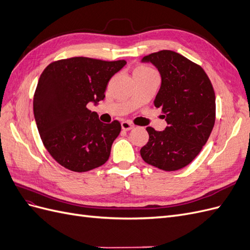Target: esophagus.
I'll return each mask as SVG.
<instances>
[{
	"label": "esophagus",
	"mask_w": 250,
	"mask_h": 250,
	"mask_svg": "<svg viewBox=\"0 0 250 250\" xmlns=\"http://www.w3.org/2000/svg\"><path fill=\"white\" fill-rule=\"evenodd\" d=\"M121 127H122V129L125 130V131H128V130H131L133 128V125L128 122V121H123L122 123H121Z\"/></svg>",
	"instance_id": "obj_1"
}]
</instances>
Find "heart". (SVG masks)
Listing matches in <instances>:
<instances>
[{
	"instance_id": "b5f03b06",
	"label": "heart",
	"mask_w": 250,
	"mask_h": 250,
	"mask_svg": "<svg viewBox=\"0 0 250 250\" xmlns=\"http://www.w3.org/2000/svg\"><path fill=\"white\" fill-rule=\"evenodd\" d=\"M151 73H154L152 70L149 69L147 66H139L137 70L134 71L133 75H139V74H151Z\"/></svg>"
}]
</instances>
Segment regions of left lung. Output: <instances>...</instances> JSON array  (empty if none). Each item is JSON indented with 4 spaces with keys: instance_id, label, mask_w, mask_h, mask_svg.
I'll return each instance as SVG.
<instances>
[{
    "instance_id": "1",
    "label": "left lung",
    "mask_w": 250,
    "mask_h": 250,
    "mask_svg": "<svg viewBox=\"0 0 250 250\" xmlns=\"http://www.w3.org/2000/svg\"><path fill=\"white\" fill-rule=\"evenodd\" d=\"M161 74L154 106L168 126L163 131L147 127L149 141L141 149L147 164L164 171L186 167L199 154L213 130L216 99L213 85L198 64L170 50L143 57Z\"/></svg>"
}]
</instances>
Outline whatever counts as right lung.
<instances>
[{
	"mask_svg": "<svg viewBox=\"0 0 250 250\" xmlns=\"http://www.w3.org/2000/svg\"><path fill=\"white\" fill-rule=\"evenodd\" d=\"M125 64L72 57L50 63L42 73L33 99L35 122L44 147L62 167L86 172L107 162L121 124L102 123L87 104L104 99L110 78Z\"/></svg>",
	"mask_w": 250,
	"mask_h": 250,
	"instance_id": "right-lung-1",
	"label": "right lung"
}]
</instances>
